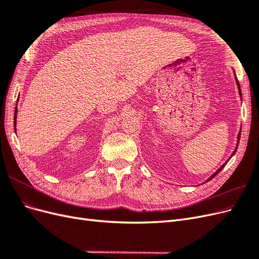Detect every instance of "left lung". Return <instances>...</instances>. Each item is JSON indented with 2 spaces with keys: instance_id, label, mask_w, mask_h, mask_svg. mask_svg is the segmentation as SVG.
<instances>
[{
  "instance_id": "8db88e82",
  "label": "left lung",
  "mask_w": 259,
  "mask_h": 259,
  "mask_svg": "<svg viewBox=\"0 0 259 259\" xmlns=\"http://www.w3.org/2000/svg\"><path fill=\"white\" fill-rule=\"evenodd\" d=\"M233 73H234V80H236V83H237V86H238V91H239V95H240V98H241V100H242V93H241V89H240V84H239V81H238V79H237V76H236V72H234V70H233ZM240 137H241V130H240V132H239V134H238V137H237V146H236V148H234V150H233V152L231 153V155L229 156V158H228V160H227L224 164H223V165L221 166V167H219L216 171H215V173L213 174V175H210L209 176V178H207L206 180H205V182L204 183H203V184H205V183H207V182H209V180L211 179V178H214L218 173H219V171H221L224 167H225V165H226V164L227 163H228V161L232 158V156L234 155V153H236L237 152V149H238V146H239V143H240Z\"/></svg>"
}]
</instances>
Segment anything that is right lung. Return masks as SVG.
<instances>
[{"label": "right lung", "instance_id": "right-lung-1", "mask_svg": "<svg viewBox=\"0 0 259 259\" xmlns=\"http://www.w3.org/2000/svg\"><path fill=\"white\" fill-rule=\"evenodd\" d=\"M18 100V99H17ZM17 112H18V109H17V106L16 108H15V114H14V126H15V132H16V120H17Z\"/></svg>", "mask_w": 259, "mask_h": 259}]
</instances>
